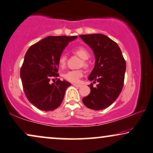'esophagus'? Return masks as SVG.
Returning a JSON list of instances; mask_svg holds the SVG:
<instances>
[{"instance_id":"34e87169","label":"esophagus","mask_w":153,"mask_h":153,"mask_svg":"<svg viewBox=\"0 0 153 153\" xmlns=\"http://www.w3.org/2000/svg\"><path fill=\"white\" fill-rule=\"evenodd\" d=\"M73 86L77 87H80L81 86H82V85H80V84H73Z\"/></svg>"}]
</instances>
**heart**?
Returning <instances> with one entry per match:
<instances>
[{
    "mask_svg": "<svg viewBox=\"0 0 153 153\" xmlns=\"http://www.w3.org/2000/svg\"><path fill=\"white\" fill-rule=\"evenodd\" d=\"M72 52L75 54H76L77 55H78L80 58H82L83 60L82 65L84 66H88V63L86 62V59L89 58V51L87 50L86 48H85L84 46H78L75 47L72 50ZM66 60L67 57L64 54H61L59 57V65L61 68H64L66 66ZM83 71L81 70H72L69 71L68 72L65 73L63 75V77L65 80L68 81V82H73V83H77L80 81V78H82L83 75Z\"/></svg>",
    "mask_w": 153,
    "mask_h": 153,
    "instance_id": "heart-1",
    "label": "heart"
}]
</instances>
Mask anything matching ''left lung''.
Returning <instances> with one entry per match:
<instances>
[{
	"label": "left lung",
	"mask_w": 153,
	"mask_h": 153,
	"mask_svg": "<svg viewBox=\"0 0 153 153\" xmlns=\"http://www.w3.org/2000/svg\"><path fill=\"white\" fill-rule=\"evenodd\" d=\"M80 37L92 49L96 62L88 77L97 87L89 85L90 94L82 99L89 108L99 111L110 106L123 88L126 62L120 48L115 41L103 34H87Z\"/></svg>",
	"instance_id": "1"
}]
</instances>
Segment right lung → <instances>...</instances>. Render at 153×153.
I'll list each match as a JSON object with an SVG mask.
<instances>
[{"label":"right lung","mask_w":153,"mask_h":153,"mask_svg":"<svg viewBox=\"0 0 153 153\" xmlns=\"http://www.w3.org/2000/svg\"><path fill=\"white\" fill-rule=\"evenodd\" d=\"M76 38L48 36L30 46L26 52L20 76L26 98L38 109L54 111L62 103L66 89L71 84L59 78L52 84L49 81L59 76V57L68 42Z\"/></svg>","instance_id":"obj_1"}]
</instances>
